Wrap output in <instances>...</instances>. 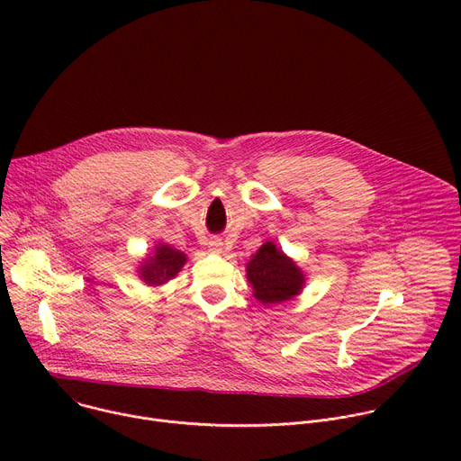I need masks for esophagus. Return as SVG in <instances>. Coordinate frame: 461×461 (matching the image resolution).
<instances>
[{"mask_svg": "<svg viewBox=\"0 0 461 461\" xmlns=\"http://www.w3.org/2000/svg\"><path fill=\"white\" fill-rule=\"evenodd\" d=\"M208 249H210L212 253H222V240H221V239H213V240H210Z\"/></svg>", "mask_w": 461, "mask_h": 461, "instance_id": "esophagus-1", "label": "esophagus"}]
</instances>
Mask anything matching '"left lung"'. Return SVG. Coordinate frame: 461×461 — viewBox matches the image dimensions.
Masks as SVG:
<instances>
[{"label": "left lung", "instance_id": "8db88e82", "mask_svg": "<svg viewBox=\"0 0 461 461\" xmlns=\"http://www.w3.org/2000/svg\"><path fill=\"white\" fill-rule=\"evenodd\" d=\"M246 279L253 288V297L265 306L297 297L306 285V276L295 260L272 240L251 255L246 265Z\"/></svg>", "mask_w": 461, "mask_h": 461}]
</instances>
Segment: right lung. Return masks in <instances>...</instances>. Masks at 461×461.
Here are the masks:
<instances>
[{
	"label": "right lung",
	"mask_w": 461,
	"mask_h": 461,
	"mask_svg": "<svg viewBox=\"0 0 461 461\" xmlns=\"http://www.w3.org/2000/svg\"><path fill=\"white\" fill-rule=\"evenodd\" d=\"M187 262V255L166 242L155 244L153 251L148 253L139 265L137 276L139 279L151 286H162L176 277V274L184 268Z\"/></svg>",
	"instance_id": "add662e5"
}]
</instances>
